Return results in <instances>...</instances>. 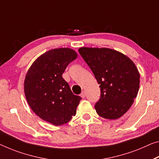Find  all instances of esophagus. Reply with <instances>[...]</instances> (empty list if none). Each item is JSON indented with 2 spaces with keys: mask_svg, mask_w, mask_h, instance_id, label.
Returning a JSON list of instances; mask_svg holds the SVG:
<instances>
[{
  "mask_svg": "<svg viewBox=\"0 0 159 159\" xmlns=\"http://www.w3.org/2000/svg\"><path fill=\"white\" fill-rule=\"evenodd\" d=\"M80 96H81L82 98H84V97H86V93H85V92L84 91L82 92V93H81V94H80Z\"/></svg>",
  "mask_w": 159,
  "mask_h": 159,
  "instance_id": "obj_1",
  "label": "esophagus"
}]
</instances>
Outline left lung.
I'll use <instances>...</instances> for the list:
<instances>
[{
    "instance_id": "obj_1",
    "label": "left lung",
    "mask_w": 159,
    "mask_h": 159,
    "mask_svg": "<svg viewBox=\"0 0 159 159\" xmlns=\"http://www.w3.org/2000/svg\"><path fill=\"white\" fill-rule=\"evenodd\" d=\"M78 51L99 84L100 99L94 106L97 113L104 119H119L137 96L140 75L136 65L111 49L81 48Z\"/></svg>"
}]
</instances>
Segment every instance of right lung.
Returning a JSON list of instances; mask_svg holds the SVG:
<instances>
[{
  "label": "right lung",
  "mask_w": 159,
  "mask_h": 159,
  "mask_svg": "<svg viewBox=\"0 0 159 159\" xmlns=\"http://www.w3.org/2000/svg\"><path fill=\"white\" fill-rule=\"evenodd\" d=\"M77 57L70 48L49 50L33 62L25 76L24 91L28 104L35 114L53 125L71 120L82 99L72 93L62 76Z\"/></svg>",
  "instance_id": "obj_1"
}]
</instances>
